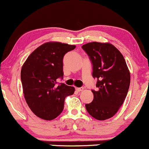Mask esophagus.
<instances>
[{
	"instance_id": "34e87169",
	"label": "esophagus",
	"mask_w": 149,
	"mask_h": 149,
	"mask_svg": "<svg viewBox=\"0 0 149 149\" xmlns=\"http://www.w3.org/2000/svg\"><path fill=\"white\" fill-rule=\"evenodd\" d=\"M83 89H84V88H83V87H81V88H76V90L77 92H80V91H83Z\"/></svg>"
}]
</instances>
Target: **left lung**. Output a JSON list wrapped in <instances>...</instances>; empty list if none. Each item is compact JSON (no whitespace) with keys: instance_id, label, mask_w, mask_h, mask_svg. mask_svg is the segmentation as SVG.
<instances>
[{"instance_id":"left-lung-1","label":"left lung","mask_w":149,"mask_h":149,"mask_svg":"<svg viewBox=\"0 0 149 149\" xmlns=\"http://www.w3.org/2000/svg\"><path fill=\"white\" fill-rule=\"evenodd\" d=\"M92 64L97 90L93 101L85 104L88 113L104 120L113 116L123 104L130 84V73L123 56L110 43L92 42L82 46Z\"/></svg>"}]
</instances>
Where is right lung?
<instances>
[{"label": "right lung", "instance_id": "right-lung-1", "mask_svg": "<svg viewBox=\"0 0 149 149\" xmlns=\"http://www.w3.org/2000/svg\"><path fill=\"white\" fill-rule=\"evenodd\" d=\"M76 45L49 42L42 44L29 56L22 66L21 80L26 102L38 117L50 120L62 112L64 100L74 93L75 88L62 79L63 58Z\"/></svg>", "mask_w": 149, "mask_h": 149}]
</instances>
